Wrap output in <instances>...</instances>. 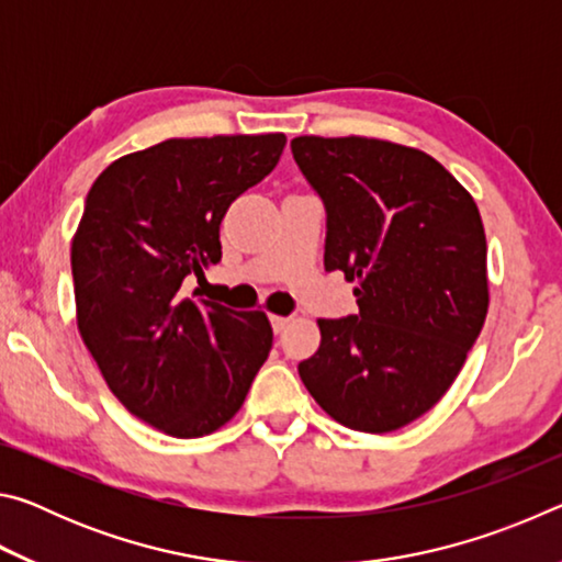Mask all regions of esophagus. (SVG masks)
Listing matches in <instances>:
<instances>
[{
	"instance_id": "obj_1",
	"label": "esophagus",
	"mask_w": 562,
	"mask_h": 562,
	"mask_svg": "<svg viewBox=\"0 0 562 562\" xmlns=\"http://www.w3.org/2000/svg\"><path fill=\"white\" fill-rule=\"evenodd\" d=\"M288 322H290V317H282V315H270V325H272V329H274V331H282L284 327H288Z\"/></svg>"
}]
</instances>
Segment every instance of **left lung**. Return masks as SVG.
I'll use <instances>...</instances> for the list:
<instances>
[{
    "label": "left lung",
    "mask_w": 562,
    "mask_h": 562,
    "mask_svg": "<svg viewBox=\"0 0 562 562\" xmlns=\"http://www.w3.org/2000/svg\"><path fill=\"white\" fill-rule=\"evenodd\" d=\"M290 146L325 203V268L357 280L359 304V315L317 319L319 349L300 379L335 422L396 431L449 392L486 322L481 213L418 148L364 136Z\"/></svg>",
    "instance_id": "8db88e82"
}]
</instances>
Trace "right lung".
<instances>
[{"instance_id": "obj_1", "label": "right lung", "mask_w": 562, "mask_h": 562, "mask_svg": "<svg viewBox=\"0 0 562 562\" xmlns=\"http://www.w3.org/2000/svg\"><path fill=\"white\" fill-rule=\"evenodd\" d=\"M284 133L168 138L103 170L71 240L76 325L113 396L198 439L240 412L272 347L265 312L183 297L221 262V223L278 166Z\"/></svg>"}]
</instances>
